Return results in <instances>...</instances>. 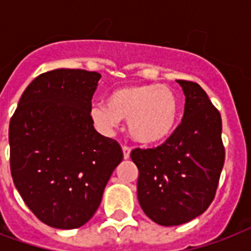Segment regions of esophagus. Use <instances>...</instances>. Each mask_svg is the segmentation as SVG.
Wrapping results in <instances>:
<instances>
[{"instance_id":"esophagus-1","label":"esophagus","mask_w":251,"mask_h":251,"mask_svg":"<svg viewBox=\"0 0 251 251\" xmlns=\"http://www.w3.org/2000/svg\"><path fill=\"white\" fill-rule=\"evenodd\" d=\"M122 152H124V159H129L131 149H130L129 146H124V147H122Z\"/></svg>"}]
</instances>
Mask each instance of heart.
Segmentation results:
<instances>
[{"instance_id":"heart-1","label":"heart","mask_w":251,"mask_h":251,"mask_svg":"<svg viewBox=\"0 0 251 251\" xmlns=\"http://www.w3.org/2000/svg\"><path fill=\"white\" fill-rule=\"evenodd\" d=\"M178 99L171 88L160 84H129L108 95L106 105L91 108L92 121L99 129L110 131L127 120V130L134 141L155 145L164 141L177 125Z\"/></svg>"}]
</instances>
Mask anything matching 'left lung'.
<instances>
[{"label": "left lung", "mask_w": 251, "mask_h": 251, "mask_svg": "<svg viewBox=\"0 0 251 251\" xmlns=\"http://www.w3.org/2000/svg\"><path fill=\"white\" fill-rule=\"evenodd\" d=\"M177 83L186 98L182 122L160 146L130 153L139 171L142 210L164 226L190 222L208 208L226 160L219 110L198 83Z\"/></svg>", "instance_id": "1"}]
</instances>
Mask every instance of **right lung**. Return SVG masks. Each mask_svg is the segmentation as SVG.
Here are the masks:
<instances>
[{
    "mask_svg": "<svg viewBox=\"0 0 251 251\" xmlns=\"http://www.w3.org/2000/svg\"><path fill=\"white\" fill-rule=\"evenodd\" d=\"M101 75L56 69L28 84L10 120V171L25 203L40 222L79 228L100 206L122 161L121 146L94 127L91 100Z\"/></svg>",
    "mask_w": 251,
    "mask_h": 251,
    "instance_id": "add662e5",
    "label": "right lung"
}]
</instances>
